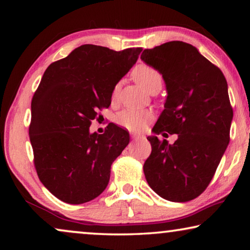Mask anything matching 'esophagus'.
<instances>
[{
    "mask_svg": "<svg viewBox=\"0 0 250 250\" xmlns=\"http://www.w3.org/2000/svg\"><path fill=\"white\" fill-rule=\"evenodd\" d=\"M131 138H132L133 140H143V139H145V137H143L142 134H139V133H135V132L131 133Z\"/></svg>",
    "mask_w": 250,
    "mask_h": 250,
    "instance_id": "obj_1",
    "label": "esophagus"
}]
</instances>
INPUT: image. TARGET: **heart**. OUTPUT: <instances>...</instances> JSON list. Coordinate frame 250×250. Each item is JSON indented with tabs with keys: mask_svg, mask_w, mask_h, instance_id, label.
Here are the masks:
<instances>
[{
	"mask_svg": "<svg viewBox=\"0 0 250 250\" xmlns=\"http://www.w3.org/2000/svg\"><path fill=\"white\" fill-rule=\"evenodd\" d=\"M132 77L146 91H159L162 87L163 78L159 70L146 64L138 65L132 70ZM118 94V86H115L111 92V99L115 100ZM151 119V112L146 110H124L116 117L117 125L126 130L137 131L142 129Z\"/></svg>",
	"mask_w": 250,
	"mask_h": 250,
	"instance_id": "heart-1",
	"label": "heart"
}]
</instances>
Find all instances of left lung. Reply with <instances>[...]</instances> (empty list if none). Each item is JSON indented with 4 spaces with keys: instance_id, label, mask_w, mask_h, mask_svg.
I'll list each match as a JSON object with an SVG mask.
<instances>
[{
    "instance_id": "8db88e82",
    "label": "left lung",
    "mask_w": 250,
    "mask_h": 250,
    "mask_svg": "<svg viewBox=\"0 0 250 250\" xmlns=\"http://www.w3.org/2000/svg\"><path fill=\"white\" fill-rule=\"evenodd\" d=\"M141 59L159 70L167 84L154 133L177 134L172 146L155 135L147 138L152 151L143 166L146 182L164 200L192 201L210 183L229 143L232 108L225 76L180 41L145 49Z\"/></svg>"
}]
</instances>
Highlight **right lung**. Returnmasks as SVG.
Instances as JSON below:
<instances>
[{
	"label": "right lung",
	"instance_id": "right-lung-1",
	"mask_svg": "<svg viewBox=\"0 0 250 250\" xmlns=\"http://www.w3.org/2000/svg\"><path fill=\"white\" fill-rule=\"evenodd\" d=\"M141 52L86 44L45 70L32 99L28 133L37 175L58 200L83 204L107 188L129 132L111 124L104 134H91L89 126Z\"/></svg>",
	"mask_w": 250,
	"mask_h": 250
}]
</instances>
